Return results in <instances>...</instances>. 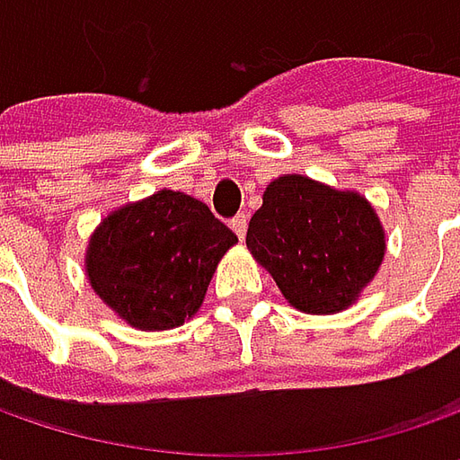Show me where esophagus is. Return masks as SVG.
Masks as SVG:
<instances>
[{"instance_id":"1","label":"esophagus","mask_w":460,"mask_h":460,"mask_svg":"<svg viewBox=\"0 0 460 460\" xmlns=\"http://www.w3.org/2000/svg\"><path fill=\"white\" fill-rule=\"evenodd\" d=\"M245 225H248V217H245V215H238L235 220L230 222V227L235 230V235H238L240 240L245 238Z\"/></svg>"}]
</instances>
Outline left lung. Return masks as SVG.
Instances as JSON below:
<instances>
[{
    "label": "left lung",
    "mask_w": 460,
    "mask_h": 460,
    "mask_svg": "<svg viewBox=\"0 0 460 460\" xmlns=\"http://www.w3.org/2000/svg\"><path fill=\"white\" fill-rule=\"evenodd\" d=\"M245 245L294 309L335 314L379 274L386 233L358 191L284 173L266 186Z\"/></svg>",
    "instance_id": "1"
}]
</instances>
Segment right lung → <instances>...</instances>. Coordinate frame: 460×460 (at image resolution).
Listing matches in <instances>:
<instances>
[{"label":"right lung","instance_id":"1","mask_svg":"<svg viewBox=\"0 0 460 460\" xmlns=\"http://www.w3.org/2000/svg\"><path fill=\"white\" fill-rule=\"evenodd\" d=\"M235 243L207 204L161 189L99 222L84 271L122 323L146 332L173 330L199 312L217 263Z\"/></svg>","mask_w":460,"mask_h":460}]
</instances>
